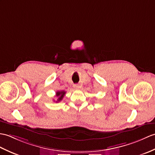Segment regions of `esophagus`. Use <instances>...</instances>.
<instances>
[{"label":"esophagus","instance_id":"esophagus-1","mask_svg":"<svg viewBox=\"0 0 155 155\" xmlns=\"http://www.w3.org/2000/svg\"><path fill=\"white\" fill-rule=\"evenodd\" d=\"M73 86L75 89H78L79 88H80V86H79V85H78V84H74Z\"/></svg>","mask_w":155,"mask_h":155}]
</instances>
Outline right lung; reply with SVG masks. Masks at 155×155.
I'll return each instance as SVG.
<instances>
[{
	"instance_id": "add662e5",
	"label": "right lung",
	"mask_w": 155,
	"mask_h": 155,
	"mask_svg": "<svg viewBox=\"0 0 155 155\" xmlns=\"http://www.w3.org/2000/svg\"><path fill=\"white\" fill-rule=\"evenodd\" d=\"M65 92L64 91H58L56 92V96L57 97V100L56 102H59L60 101H61L62 100V99L63 98V97L64 96V94H65Z\"/></svg>"
}]
</instances>
